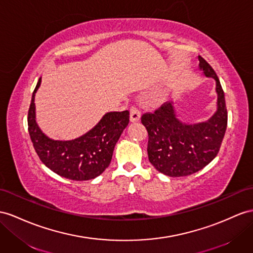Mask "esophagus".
Returning <instances> with one entry per match:
<instances>
[{"mask_svg":"<svg viewBox=\"0 0 253 253\" xmlns=\"http://www.w3.org/2000/svg\"><path fill=\"white\" fill-rule=\"evenodd\" d=\"M141 118V111L137 107H131L130 110V121L131 122H138Z\"/></svg>","mask_w":253,"mask_h":253,"instance_id":"esophagus-1","label":"esophagus"}]
</instances>
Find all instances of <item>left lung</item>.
<instances>
[{
    "mask_svg": "<svg viewBox=\"0 0 253 253\" xmlns=\"http://www.w3.org/2000/svg\"><path fill=\"white\" fill-rule=\"evenodd\" d=\"M200 69L216 80L217 111L203 123L188 125L176 119L172 102L142 115L148 132V160L159 172L172 177L188 176L217 156L228 125L224 93L211 65L199 55Z\"/></svg>",
    "mask_w": 253,
    "mask_h": 253,
    "instance_id": "left-lung-1",
    "label": "left lung"
}]
</instances>
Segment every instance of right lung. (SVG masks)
<instances>
[{"label": "right lung", "mask_w": 253, "mask_h": 253, "mask_svg": "<svg viewBox=\"0 0 253 253\" xmlns=\"http://www.w3.org/2000/svg\"><path fill=\"white\" fill-rule=\"evenodd\" d=\"M32 95L28 114L32 143L42 164L62 177L73 180L95 178L111 163L114 146L129 123V111L109 112L93 129L75 140L57 141L48 138L35 121V93Z\"/></svg>", "instance_id": "add662e5"}]
</instances>
